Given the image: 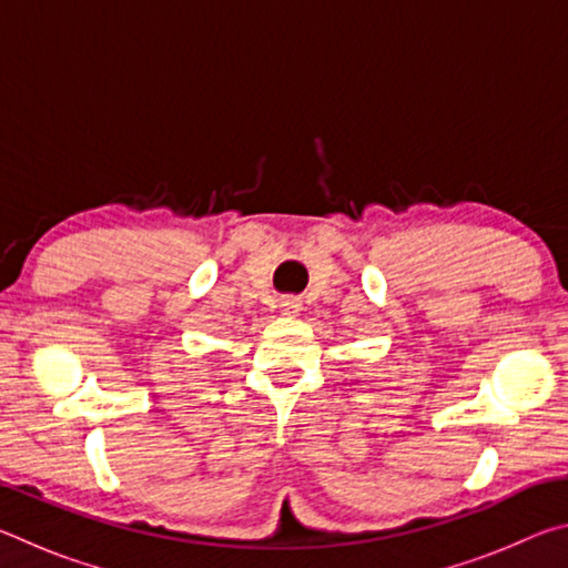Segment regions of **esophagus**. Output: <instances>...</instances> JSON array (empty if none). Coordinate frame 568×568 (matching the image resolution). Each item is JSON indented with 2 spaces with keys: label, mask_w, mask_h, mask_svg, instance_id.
<instances>
[{
  "label": "esophagus",
  "mask_w": 568,
  "mask_h": 568,
  "mask_svg": "<svg viewBox=\"0 0 568 568\" xmlns=\"http://www.w3.org/2000/svg\"><path fill=\"white\" fill-rule=\"evenodd\" d=\"M303 307V303H301V297H295V295H285V297H281V311L285 313V315H293V313H297Z\"/></svg>",
  "instance_id": "34e87169"
}]
</instances>
